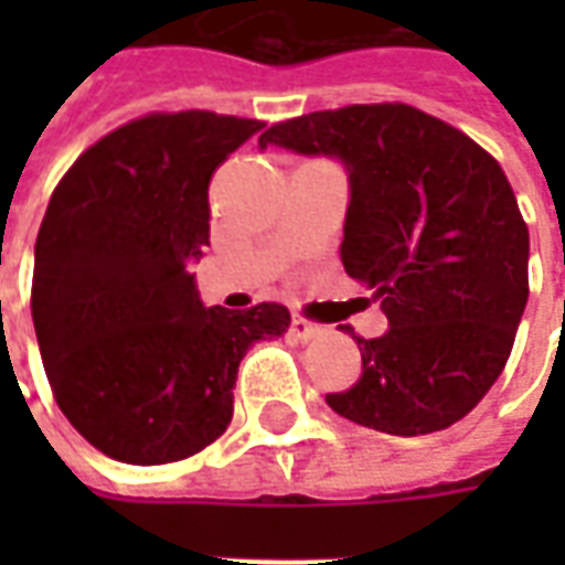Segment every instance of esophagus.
<instances>
[{"label":"esophagus","instance_id":"esophagus-1","mask_svg":"<svg viewBox=\"0 0 565 565\" xmlns=\"http://www.w3.org/2000/svg\"><path fill=\"white\" fill-rule=\"evenodd\" d=\"M290 332H294L299 342H308V339H315V335H318L320 327L318 323H311V320L299 318V315H296L294 323H290Z\"/></svg>","mask_w":565,"mask_h":565}]
</instances>
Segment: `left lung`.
Wrapping results in <instances>:
<instances>
[{
  "mask_svg": "<svg viewBox=\"0 0 565 565\" xmlns=\"http://www.w3.org/2000/svg\"><path fill=\"white\" fill-rule=\"evenodd\" d=\"M266 145L342 157L344 271L381 296L391 320L379 339L356 335L363 372L327 393L332 412L391 436L457 424L509 363L530 296V230L502 166L405 103L281 120L259 136Z\"/></svg>",
  "mask_w": 565,
  "mask_h": 565,
  "instance_id": "8db88e82",
  "label": "left lung"
}]
</instances>
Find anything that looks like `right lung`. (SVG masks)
Masks as SVG:
<instances>
[{
    "mask_svg": "<svg viewBox=\"0 0 565 565\" xmlns=\"http://www.w3.org/2000/svg\"><path fill=\"white\" fill-rule=\"evenodd\" d=\"M263 120L153 111L90 145L51 193L35 238L32 323L68 424L132 466L193 457L233 420L238 363L290 311L199 302L209 184Z\"/></svg>",
    "mask_w": 565,
    "mask_h": 565,
    "instance_id": "add662e5",
    "label": "right lung"
}]
</instances>
